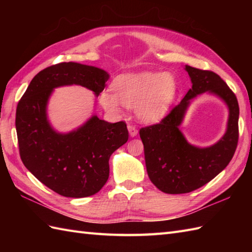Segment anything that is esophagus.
<instances>
[{"mask_svg": "<svg viewBox=\"0 0 252 252\" xmlns=\"http://www.w3.org/2000/svg\"><path fill=\"white\" fill-rule=\"evenodd\" d=\"M127 130H129V133H130V136L131 137H134L137 135V129L134 126H127Z\"/></svg>", "mask_w": 252, "mask_h": 252, "instance_id": "esophagus-1", "label": "esophagus"}]
</instances>
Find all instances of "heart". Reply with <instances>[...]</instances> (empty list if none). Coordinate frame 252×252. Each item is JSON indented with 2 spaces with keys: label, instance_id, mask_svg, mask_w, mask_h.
Instances as JSON below:
<instances>
[{
  "label": "heart",
  "instance_id": "1",
  "mask_svg": "<svg viewBox=\"0 0 252 252\" xmlns=\"http://www.w3.org/2000/svg\"><path fill=\"white\" fill-rule=\"evenodd\" d=\"M112 89L101 91L99 103L106 110L119 112L122 105L135 107V114L143 122L154 123L167 114L175 97L178 84L169 72H130L117 77Z\"/></svg>",
  "mask_w": 252,
  "mask_h": 252
}]
</instances>
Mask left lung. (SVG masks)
Segmentation results:
<instances>
[{
	"mask_svg": "<svg viewBox=\"0 0 252 252\" xmlns=\"http://www.w3.org/2000/svg\"><path fill=\"white\" fill-rule=\"evenodd\" d=\"M191 89L158 125L142 127L141 140L149 179L165 194H185L207 184L231 161L238 143L239 107L236 96L217 73L185 66ZM209 93L228 106L227 131L216 144L198 148L179 130L186 111L196 95Z\"/></svg>",
	"mask_w": 252,
	"mask_h": 252,
	"instance_id": "left-lung-1",
	"label": "left lung"
}]
</instances>
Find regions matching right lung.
<instances>
[{"instance_id":"right-lung-1","label":"right lung","mask_w":252,"mask_h":252,"mask_svg":"<svg viewBox=\"0 0 252 252\" xmlns=\"http://www.w3.org/2000/svg\"><path fill=\"white\" fill-rule=\"evenodd\" d=\"M109 74L79 63L47 67L31 80L16 109L20 158L41 183L57 194L83 198L98 192L109 176V158L126 144V122L110 123L93 115L68 133L57 132L47 119V104L54 89L81 85L95 96Z\"/></svg>"}]
</instances>
